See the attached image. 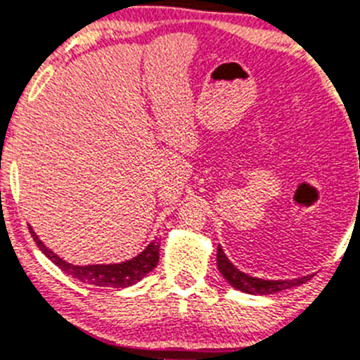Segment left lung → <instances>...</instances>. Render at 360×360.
<instances>
[{
    "mask_svg": "<svg viewBox=\"0 0 360 360\" xmlns=\"http://www.w3.org/2000/svg\"><path fill=\"white\" fill-rule=\"evenodd\" d=\"M217 267H219L220 274L226 278V281H228L231 287H235L236 290H242V292L257 294V296H267V294L281 292V290L292 289V287H297V285L305 283L307 280H310V276L294 278V280H264V278L249 276V274L238 271V269L228 260V257H226L220 245H217Z\"/></svg>",
    "mask_w": 360,
    "mask_h": 360,
    "instance_id": "8db88e82",
    "label": "left lung"
}]
</instances>
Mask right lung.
<instances>
[{
  "label": "right lung",
  "instance_id": "obj_1",
  "mask_svg": "<svg viewBox=\"0 0 360 360\" xmlns=\"http://www.w3.org/2000/svg\"><path fill=\"white\" fill-rule=\"evenodd\" d=\"M32 236H34L35 244L41 251L53 262L60 271L70 274L71 278L82 281V283L96 285V287H112V289H125L131 285L138 283L143 280L152 269L156 267L160 262V242H150L138 257L131 258V260L120 262V264H95V265H73L70 262L63 260L57 257L51 249H48L43 242L39 240V236L35 235L34 229L30 228Z\"/></svg>",
  "mask_w": 360,
  "mask_h": 360
}]
</instances>
